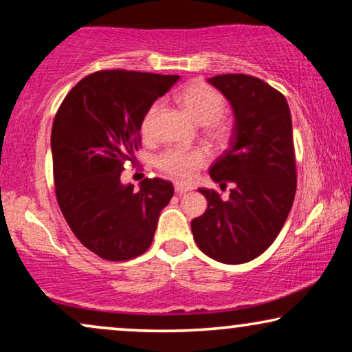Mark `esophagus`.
Segmentation results:
<instances>
[{
    "mask_svg": "<svg viewBox=\"0 0 352 352\" xmlns=\"http://www.w3.org/2000/svg\"><path fill=\"white\" fill-rule=\"evenodd\" d=\"M175 190H176V194L182 195V194H186V192H190L192 187L187 186V184H176L175 186Z\"/></svg>",
    "mask_w": 352,
    "mask_h": 352,
    "instance_id": "obj_1",
    "label": "esophagus"
}]
</instances>
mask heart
<instances>
[{"label":"heart","instance_id":"1","mask_svg":"<svg viewBox=\"0 0 352 352\" xmlns=\"http://www.w3.org/2000/svg\"><path fill=\"white\" fill-rule=\"evenodd\" d=\"M176 102L201 124V129L211 141L226 144L232 138L234 122L224 113L226 99L213 86L201 80H194L175 93ZM160 105L153 102L141 120V134L148 139L153 133V122ZM208 152L204 147H171L157 158V168L176 181H189L197 170L206 165Z\"/></svg>","mask_w":352,"mask_h":352}]
</instances>
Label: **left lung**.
Returning a JSON list of instances; mask_svg holds the SVG:
<instances>
[{"label":"left lung","instance_id":"left-lung-1","mask_svg":"<svg viewBox=\"0 0 352 352\" xmlns=\"http://www.w3.org/2000/svg\"><path fill=\"white\" fill-rule=\"evenodd\" d=\"M235 113L230 147L210 168L226 189H199L208 208L192 219L195 243L206 256L226 264L252 261L280 232L296 194V158L292 115L280 91L252 75L226 74L208 80Z\"/></svg>","mask_w":352,"mask_h":352}]
</instances>
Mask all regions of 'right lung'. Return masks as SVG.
<instances>
[{
  "mask_svg": "<svg viewBox=\"0 0 352 352\" xmlns=\"http://www.w3.org/2000/svg\"><path fill=\"white\" fill-rule=\"evenodd\" d=\"M177 80L99 70L78 81L57 109L51 133L57 204L81 245L107 261L146 253L160 211L175 194L160 177H146L136 190L120 176L141 147L144 113Z\"/></svg>",
  "mask_w": 352,
  "mask_h": 352,
  "instance_id": "right-lung-1",
  "label": "right lung"
}]
</instances>
